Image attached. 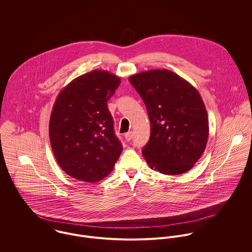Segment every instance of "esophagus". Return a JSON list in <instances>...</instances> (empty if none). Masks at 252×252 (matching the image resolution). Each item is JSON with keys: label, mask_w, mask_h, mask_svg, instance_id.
I'll return each instance as SVG.
<instances>
[{"label": "esophagus", "mask_w": 252, "mask_h": 252, "mask_svg": "<svg viewBox=\"0 0 252 252\" xmlns=\"http://www.w3.org/2000/svg\"><path fill=\"white\" fill-rule=\"evenodd\" d=\"M132 138H133V133L132 132H128V133L125 134V139H126L127 142H130L132 140Z\"/></svg>", "instance_id": "obj_1"}]
</instances>
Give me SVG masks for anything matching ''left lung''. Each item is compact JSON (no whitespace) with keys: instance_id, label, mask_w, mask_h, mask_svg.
<instances>
[{"instance_id":"8db88e82","label":"left lung","mask_w":252,"mask_h":252,"mask_svg":"<svg viewBox=\"0 0 252 252\" xmlns=\"http://www.w3.org/2000/svg\"><path fill=\"white\" fill-rule=\"evenodd\" d=\"M144 101L150 138L143 155L151 169L164 175L189 171L205 151L209 120L199 92L168 70H151L129 77Z\"/></svg>"}]
</instances>
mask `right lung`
I'll return each instance as SVG.
<instances>
[{"mask_svg":"<svg viewBox=\"0 0 252 252\" xmlns=\"http://www.w3.org/2000/svg\"><path fill=\"white\" fill-rule=\"evenodd\" d=\"M119 84L118 76L95 70L73 79L56 99L49 121L50 144L59 166L75 180H103L121 154L108 108Z\"/></svg>","mask_w":252,"mask_h":252,"instance_id":"1","label":"right lung"}]
</instances>
